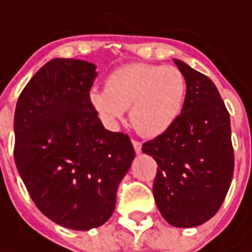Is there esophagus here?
<instances>
[{"instance_id":"34e87169","label":"esophagus","mask_w":252,"mask_h":252,"mask_svg":"<svg viewBox=\"0 0 252 252\" xmlns=\"http://www.w3.org/2000/svg\"><path fill=\"white\" fill-rule=\"evenodd\" d=\"M131 144H133V147H134V151L139 154V153H141V143L140 141L137 140H133L131 141Z\"/></svg>"}]
</instances>
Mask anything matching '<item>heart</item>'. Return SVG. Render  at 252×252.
I'll use <instances>...</instances> for the list:
<instances>
[{
  "mask_svg": "<svg viewBox=\"0 0 252 252\" xmlns=\"http://www.w3.org/2000/svg\"><path fill=\"white\" fill-rule=\"evenodd\" d=\"M187 92L184 74L172 65L131 63L106 77L105 90H92L88 101L108 127L130 108V123L144 137L167 131L178 119Z\"/></svg>",
  "mask_w": 252,
  "mask_h": 252,
  "instance_id": "obj_1",
  "label": "heart"
}]
</instances>
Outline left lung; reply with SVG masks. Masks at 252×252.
Listing matches in <instances>:
<instances>
[{"label": "left lung", "instance_id": "obj_1", "mask_svg": "<svg viewBox=\"0 0 252 252\" xmlns=\"http://www.w3.org/2000/svg\"><path fill=\"white\" fill-rule=\"evenodd\" d=\"M187 81L178 119L143 144L157 161L153 193L162 218L175 227H196L212 219L227 195L233 171L230 115L216 85L181 60Z\"/></svg>", "mask_w": 252, "mask_h": 252}]
</instances>
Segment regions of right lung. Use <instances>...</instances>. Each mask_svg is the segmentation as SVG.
<instances>
[{"instance_id": "1", "label": "right lung", "mask_w": 252, "mask_h": 252, "mask_svg": "<svg viewBox=\"0 0 252 252\" xmlns=\"http://www.w3.org/2000/svg\"><path fill=\"white\" fill-rule=\"evenodd\" d=\"M95 64L54 59L26 84L15 109V164L52 221L90 230L111 218L134 158L127 134L106 130L88 101Z\"/></svg>"}]
</instances>
